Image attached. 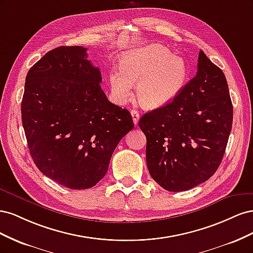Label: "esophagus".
Returning a JSON list of instances; mask_svg holds the SVG:
<instances>
[{
	"instance_id": "esophagus-1",
	"label": "esophagus",
	"mask_w": 253,
	"mask_h": 253,
	"mask_svg": "<svg viewBox=\"0 0 253 253\" xmlns=\"http://www.w3.org/2000/svg\"><path fill=\"white\" fill-rule=\"evenodd\" d=\"M131 115H132L134 125L137 126V125H138V121H139V113H138V111L132 110V111H131Z\"/></svg>"
}]
</instances>
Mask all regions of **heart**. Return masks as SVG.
Listing matches in <instances>:
<instances>
[{
  "label": "heart",
  "mask_w": 253,
  "mask_h": 253,
  "mask_svg": "<svg viewBox=\"0 0 253 253\" xmlns=\"http://www.w3.org/2000/svg\"><path fill=\"white\" fill-rule=\"evenodd\" d=\"M120 71L110 74L112 94L117 102L132 97L137 84V97L144 108L156 109L177 97L189 78L186 60L174 56L160 44H148L121 53Z\"/></svg>",
  "instance_id": "heart-1"
}]
</instances>
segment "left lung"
Returning a JSON list of instances; mask_svg holds the SVG:
<instances>
[{
  "instance_id": "obj_1",
  "label": "left lung",
  "mask_w": 253,
  "mask_h": 253,
  "mask_svg": "<svg viewBox=\"0 0 253 253\" xmlns=\"http://www.w3.org/2000/svg\"><path fill=\"white\" fill-rule=\"evenodd\" d=\"M232 120L225 75L201 50L195 77L174 100L138 122L151 177L171 192L208 180L223 160Z\"/></svg>"
}]
</instances>
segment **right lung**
<instances>
[{
  "label": "right lung",
  "instance_id": "obj_1",
  "mask_svg": "<svg viewBox=\"0 0 253 253\" xmlns=\"http://www.w3.org/2000/svg\"><path fill=\"white\" fill-rule=\"evenodd\" d=\"M86 50L60 46L45 53L27 73L21 104L35 165L74 190L104 177L114 150L134 127L129 112L108 100Z\"/></svg>",
  "mask_w": 253,
  "mask_h": 253
}]
</instances>
